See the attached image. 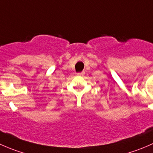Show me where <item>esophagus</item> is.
<instances>
[{"mask_svg": "<svg viewBox=\"0 0 153 153\" xmlns=\"http://www.w3.org/2000/svg\"><path fill=\"white\" fill-rule=\"evenodd\" d=\"M84 74H85V72H84V71H82V72H78V75H84Z\"/></svg>", "mask_w": 153, "mask_h": 153, "instance_id": "34e87169", "label": "esophagus"}]
</instances>
